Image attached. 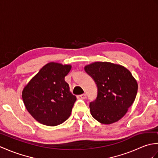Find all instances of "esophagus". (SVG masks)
<instances>
[{"mask_svg":"<svg viewBox=\"0 0 158 158\" xmlns=\"http://www.w3.org/2000/svg\"><path fill=\"white\" fill-rule=\"evenodd\" d=\"M80 98L81 99H85L86 98V94H83L80 95Z\"/></svg>","mask_w":158,"mask_h":158,"instance_id":"esophagus-1","label":"esophagus"}]
</instances>
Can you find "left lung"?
<instances>
[{
	"label": "left lung",
	"mask_w": 158,
	"mask_h": 158,
	"mask_svg": "<svg viewBox=\"0 0 158 158\" xmlns=\"http://www.w3.org/2000/svg\"><path fill=\"white\" fill-rule=\"evenodd\" d=\"M85 71L97 86V96L89 103L91 115L100 123L110 124L125 115L136 98L138 84L128 70L121 65L97 62Z\"/></svg>",
	"instance_id": "left-lung-1"
}]
</instances>
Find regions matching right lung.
Instances as JSON below:
<instances>
[{
    "instance_id": "obj_1",
    "label": "right lung",
    "mask_w": 158,
    "mask_h": 158,
    "mask_svg": "<svg viewBox=\"0 0 158 158\" xmlns=\"http://www.w3.org/2000/svg\"><path fill=\"white\" fill-rule=\"evenodd\" d=\"M70 69V65L47 64L23 89L26 108L39 123L55 126L69 117L77 100L64 80Z\"/></svg>"
}]
</instances>
